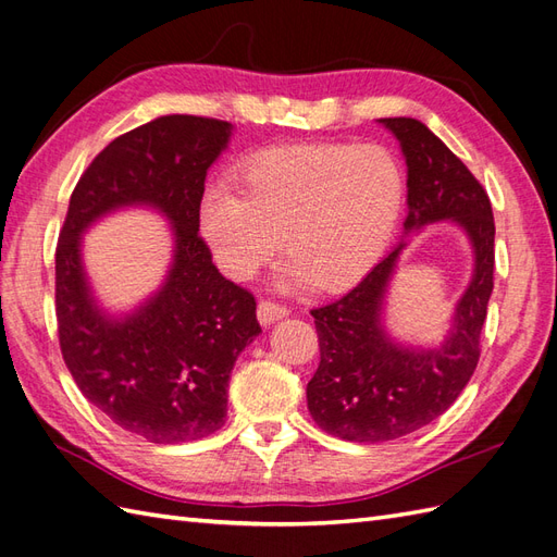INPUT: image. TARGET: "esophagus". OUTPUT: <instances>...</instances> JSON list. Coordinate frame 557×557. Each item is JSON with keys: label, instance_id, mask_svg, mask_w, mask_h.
I'll list each match as a JSON object with an SVG mask.
<instances>
[{"label": "esophagus", "instance_id": "obj_1", "mask_svg": "<svg viewBox=\"0 0 557 557\" xmlns=\"http://www.w3.org/2000/svg\"><path fill=\"white\" fill-rule=\"evenodd\" d=\"M287 315H289L287 306L270 301V298H263V301H259V322L261 324H273L275 320H282Z\"/></svg>", "mask_w": 557, "mask_h": 557}]
</instances>
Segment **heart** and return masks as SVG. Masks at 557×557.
<instances>
[{"mask_svg": "<svg viewBox=\"0 0 557 557\" xmlns=\"http://www.w3.org/2000/svg\"><path fill=\"white\" fill-rule=\"evenodd\" d=\"M239 190L211 183L199 231L225 275L249 280L284 237L277 284L336 292L369 273L400 221L403 162L376 143H298L251 154Z\"/></svg>", "mask_w": 557, "mask_h": 557, "instance_id": "1", "label": "heart"}]
</instances>
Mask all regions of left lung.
<instances>
[{"label": "left lung", "instance_id": "left-lung-1", "mask_svg": "<svg viewBox=\"0 0 557 557\" xmlns=\"http://www.w3.org/2000/svg\"><path fill=\"white\" fill-rule=\"evenodd\" d=\"M381 124L400 140L407 160L405 231L451 219L473 242L475 270L451 332L435 350L397 346L381 326L383 294L405 245L338 301L310 310L320 341L318 372L308 381L310 414L324 433L364 445L414 433L456 403L478 367L494 289V216L480 181L419 120Z\"/></svg>", "mask_w": 557, "mask_h": 557}]
</instances>
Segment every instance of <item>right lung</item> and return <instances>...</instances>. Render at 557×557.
<instances>
[{
  "label": "right lung",
  "mask_w": 557,
  "mask_h": 557,
  "mask_svg": "<svg viewBox=\"0 0 557 557\" xmlns=\"http://www.w3.org/2000/svg\"><path fill=\"white\" fill-rule=\"evenodd\" d=\"M233 126L166 115L117 136L77 181L55 247V320L63 360L84 397L124 431L178 445L225 423L237 355L259 336L256 298L225 280L199 237L207 169ZM126 203H150L175 223V265L134 317L95 308L78 261V235Z\"/></svg>",
  "instance_id": "obj_1"
}]
</instances>
